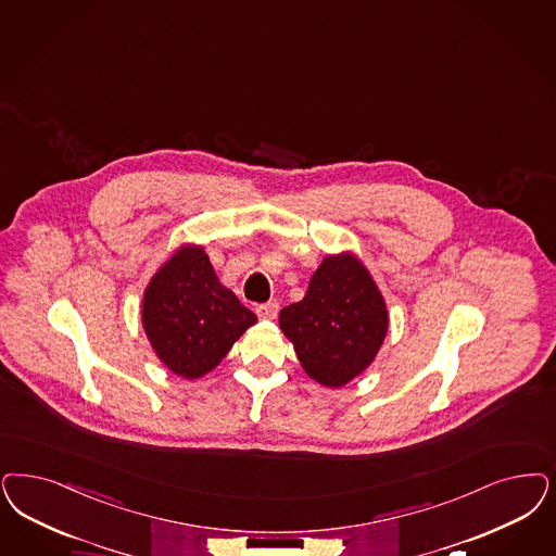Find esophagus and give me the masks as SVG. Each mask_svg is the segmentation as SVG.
I'll return each mask as SVG.
<instances>
[{
  "label": "esophagus",
  "mask_w": 556,
  "mask_h": 556,
  "mask_svg": "<svg viewBox=\"0 0 556 556\" xmlns=\"http://www.w3.org/2000/svg\"><path fill=\"white\" fill-rule=\"evenodd\" d=\"M277 312H279V304L277 302H267V304L256 306V316L261 320H273L277 316Z\"/></svg>",
  "instance_id": "obj_1"
}]
</instances>
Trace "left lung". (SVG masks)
<instances>
[{
	"label": "left lung",
	"instance_id": "obj_1",
	"mask_svg": "<svg viewBox=\"0 0 556 556\" xmlns=\"http://www.w3.org/2000/svg\"><path fill=\"white\" fill-rule=\"evenodd\" d=\"M279 326L307 376L341 388L374 362L388 332L382 293L351 252L326 256L302 302L283 307Z\"/></svg>",
	"mask_w": 556,
	"mask_h": 556
}]
</instances>
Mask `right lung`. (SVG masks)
I'll return each instance as SVG.
<instances>
[{
    "mask_svg": "<svg viewBox=\"0 0 556 556\" xmlns=\"http://www.w3.org/2000/svg\"><path fill=\"white\" fill-rule=\"evenodd\" d=\"M141 323L160 362L194 380L228 355L256 316L219 283L205 250L182 247L146 288Z\"/></svg>",
    "mask_w": 556,
    "mask_h": 556,
    "instance_id": "right-lung-1",
    "label": "right lung"
}]
</instances>
